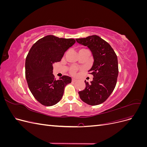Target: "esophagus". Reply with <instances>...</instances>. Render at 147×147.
Segmentation results:
<instances>
[{
    "mask_svg": "<svg viewBox=\"0 0 147 147\" xmlns=\"http://www.w3.org/2000/svg\"><path fill=\"white\" fill-rule=\"evenodd\" d=\"M72 82H76V81H77V79H75V78H72Z\"/></svg>",
    "mask_w": 147,
    "mask_h": 147,
    "instance_id": "1",
    "label": "esophagus"
}]
</instances>
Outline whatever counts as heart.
<instances>
[{
  "label": "heart",
  "instance_id": "obj_1",
  "mask_svg": "<svg viewBox=\"0 0 147 147\" xmlns=\"http://www.w3.org/2000/svg\"><path fill=\"white\" fill-rule=\"evenodd\" d=\"M78 70V68L75 67H72V68H71V69H70V72H71V74H72L75 75V74L77 73Z\"/></svg>",
  "mask_w": 147,
  "mask_h": 147
}]
</instances>
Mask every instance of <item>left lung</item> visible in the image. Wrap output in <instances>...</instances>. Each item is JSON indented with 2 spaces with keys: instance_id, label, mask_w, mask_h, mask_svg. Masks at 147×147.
I'll list each match as a JSON object with an SVG mask.
<instances>
[{
  "instance_id": "1",
  "label": "left lung",
  "mask_w": 147,
  "mask_h": 147,
  "mask_svg": "<svg viewBox=\"0 0 147 147\" xmlns=\"http://www.w3.org/2000/svg\"><path fill=\"white\" fill-rule=\"evenodd\" d=\"M77 42L87 46L91 50L94 63L88 71L93 75L89 84L79 91L80 99L88 105H97L103 103L114 90L118 75V64L116 53L109 44L97 35L77 38Z\"/></svg>"
}]
</instances>
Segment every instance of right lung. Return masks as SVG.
<instances>
[{"mask_svg": "<svg viewBox=\"0 0 147 147\" xmlns=\"http://www.w3.org/2000/svg\"><path fill=\"white\" fill-rule=\"evenodd\" d=\"M75 43L74 38L49 35L39 39L30 49L26 59V78L31 93L41 104H56L63 97L65 86L72 82L66 75L56 80L53 74V64L59 62Z\"/></svg>", "mask_w": 147, "mask_h": 147, "instance_id": "add662e5", "label": "right lung"}]
</instances>
